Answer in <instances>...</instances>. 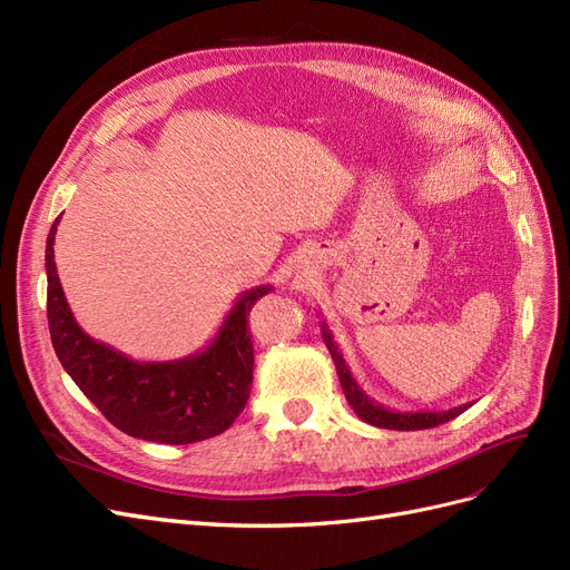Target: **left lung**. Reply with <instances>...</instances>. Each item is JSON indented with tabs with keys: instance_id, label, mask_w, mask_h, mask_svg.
<instances>
[{
	"instance_id": "1",
	"label": "left lung",
	"mask_w": 570,
	"mask_h": 570,
	"mask_svg": "<svg viewBox=\"0 0 570 570\" xmlns=\"http://www.w3.org/2000/svg\"><path fill=\"white\" fill-rule=\"evenodd\" d=\"M322 338L332 353V360L336 364V372L343 385L345 400L351 402V407L355 410V414L366 421V424L379 426V429H391V431H421V429H433L440 424H448L454 416H459L462 412H466L473 402H466V405H459L454 410H445V412H397L391 407H383L374 397L366 395L362 391V385L355 381L351 366L345 364L343 353L338 343L334 341L332 328H328L326 322H322Z\"/></svg>"
}]
</instances>
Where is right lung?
Instances as JSON below:
<instances>
[{
	"instance_id": "obj_1",
	"label": "right lung",
	"mask_w": 570,
	"mask_h": 570,
	"mask_svg": "<svg viewBox=\"0 0 570 570\" xmlns=\"http://www.w3.org/2000/svg\"><path fill=\"white\" fill-rule=\"evenodd\" d=\"M47 236V320L53 351L66 374L122 433L165 445H187L227 431L242 414L253 383L248 312L274 288L263 284L238 293L215 338L194 355L170 362H139L95 341L66 301Z\"/></svg>"
}]
</instances>
